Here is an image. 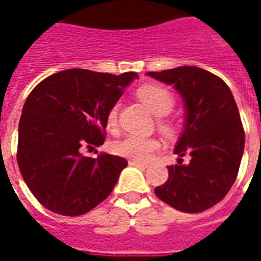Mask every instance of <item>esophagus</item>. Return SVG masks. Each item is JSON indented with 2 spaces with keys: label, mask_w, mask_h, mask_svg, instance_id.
<instances>
[{
  "label": "esophagus",
  "mask_w": 261,
  "mask_h": 261,
  "mask_svg": "<svg viewBox=\"0 0 261 261\" xmlns=\"http://www.w3.org/2000/svg\"><path fill=\"white\" fill-rule=\"evenodd\" d=\"M128 164H130L131 166H140V168H148V164H145V162H140V161H130Z\"/></svg>",
  "instance_id": "34e87169"
}]
</instances>
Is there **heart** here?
I'll list each match as a JSON object with an SVG mask.
<instances>
[{
    "label": "heart",
    "mask_w": 261,
    "mask_h": 261,
    "mask_svg": "<svg viewBox=\"0 0 261 261\" xmlns=\"http://www.w3.org/2000/svg\"><path fill=\"white\" fill-rule=\"evenodd\" d=\"M137 96L141 100L145 106H147L151 113L162 117L170 113V110L175 106V96L173 93L158 84H147L142 85L138 91H137ZM117 123H119V106L113 105L109 109L108 114H106V125L110 131H114L117 128ZM158 127L161 130L170 134L175 130L173 123H170L168 120L161 119L158 121ZM159 148V141L155 138H147V137L140 136H128L120 140L114 144V152L125 158H130L133 161H140V162H145L152 156V153Z\"/></svg>",
    "instance_id": "heart-1"
}]
</instances>
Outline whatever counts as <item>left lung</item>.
I'll use <instances>...</instances> for the list:
<instances>
[{"mask_svg": "<svg viewBox=\"0 0 261 261\" xmlns=\"http://www.w3.org/2000/svg\"><path fill=\"white\" fill-rule=\"evenodd\" d=\"M173 85L185 102V128L176 142L177 165L155 189L162 201L183 213H201L224 198L235 183L245 149V131L229 86L210 71L183 65L147 72ZM191 155L182 165L181 156Z\"/></svg>", "mask_w": 261, "mask_h": 261, "instance_id": "left-lung-1", "label": "left lung"}]
</instances>
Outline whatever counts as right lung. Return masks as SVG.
Returning a JSON list of instances; mask_svg holds the SVG:
<instances>
[{
  "instance_id": "obj_1",
  "label": "right lung",
  "mask_w": 261,
  "mask_h": 261,
  "mask_svg": "<svg viewBox=\"0 0 261 261\" xmlns=\"http://www.w3.org/2000/svg\"><path fill=\"white\" fill-rule=\"evenodd\" d=\"M136 72L71 68L43 80L26 99L18 130V166L37 201L60 215L91 211L112 193L127 161L84 156L105 141L106 114Z\"/></svg>"
}]
</instances>
